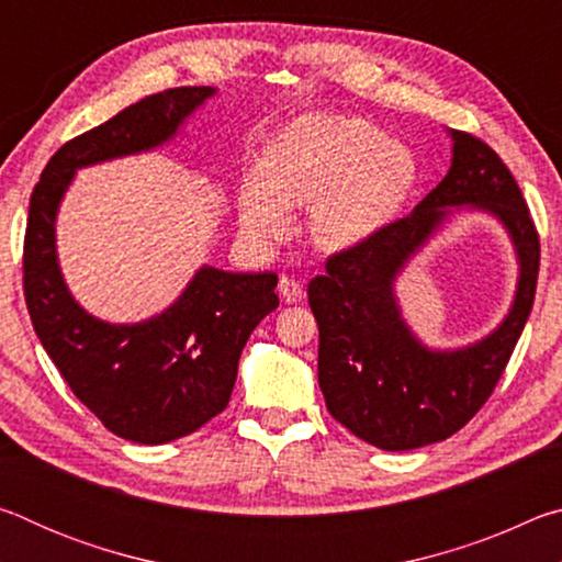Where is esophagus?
Instances as JSON below:
<instances>
[{
	"label": "esophagus",
	"mask_w": 562,
	"mask_h": 562,
	"mask_svg": "<svg viewBox=\"0 0 562 562\" xmlns=\"http://www.w3.org/2000/svg\"><path fill=\"white\" fill-rule=\"evenodd\" d=\"M278 290H280V294H282V300L288 302V304H297V302L304 300L302 284H300L297 280H292V278H280Z\"/></svg>",
	"instance_id": "34e87169"
}]
</instances>
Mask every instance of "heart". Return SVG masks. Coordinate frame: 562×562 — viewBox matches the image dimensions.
<instances>
[{
	"mask_svg": "<svg viewBox=\"0 0 562 562\" xmlns=\"http://www.w3.org/2000/svg\"><path fill=\"white\" fill-rule=\"evenodd\" d=\"M422 186L412 146L345 113H304L265 140L258 173L237 188V223L252 243L290 231V207H310L307 235L339 255L402 221Z\"/></svg>",
	"mask_w": 562,
	"mask_h": 562,
	"instance_id": "1",
	"label": "heart"
}]
</instances>
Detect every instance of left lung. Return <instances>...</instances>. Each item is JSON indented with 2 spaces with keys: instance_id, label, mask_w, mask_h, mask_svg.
<instances>
[{
  "instance_id": "left-lung-1",
  "label": "left lung",
  "mask_w": 562,
  "mask_h": 562,
  "mask_svg": "<svg viewBox=\"0 0 562 562\" xmlns=\"http://www.w3.org/2000/svg\"><path fill=\"white\" fill-rule=\"evenodd\" d=\"M451 136L449 173L412 215L357 250L327 260L307 297L319 325L317 379L329 414L384 451L449 439L486 404L526 327L536 297L540 245L522 193L483 140ZM463 212L493 216L519 265L512 307L488 336L431 348L403 319L395 282L446 222Z\"/></svg>"
}]
</instances>
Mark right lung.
<instances>
[{
    "instance_id": "right-lung-1",
    "label": "right lung",
    "mask_w": 562,
    "mask_h": 562,
    "mask_svg": "<svg viewBox=\"0 0 562 562\" xmlns=\"http://www.w3.org/2000/svg\"><path fill=\"white\" fill-rule=\"evenodd\" d=\"M215 93V87H180L131 103L56 150L30 201L24 294L36 337L79 402L133 443L176 441L223 412L243 347L278 310V274L201 265L164 312L106 322L66 284L56 221L81 168L168 146Z\"/></svg>"
}]
</instances>
